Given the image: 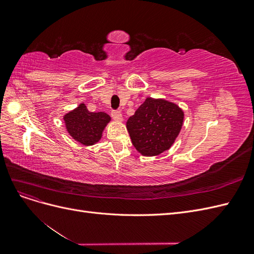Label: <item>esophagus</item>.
<instances>
[{"instance_id": "34e87169", "label": "esophagus", "mask_w": 254, "mask_h": 254, "mask_svg": "<svg viewBox=\"0 0 254 254\" xmlns=\"http://www.w3.org/2000/svg\"><path fill=\"white\" fill-rule=\"evenodd\" d=\"M111 115H112V119H113L114 121H117V122H122V121H123L122 113H121L120 111H112Z\"/></svg>"}]
</instances>
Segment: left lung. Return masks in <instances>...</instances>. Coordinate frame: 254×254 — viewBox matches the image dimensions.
<instances>
[{"mask_svg":"<svg viewBox=\"0 0 254 254\" xmlns=\"http://www.w3.org/2000/svg\"><path fill=\"white\" fill-rule=\"evenodd\" d=\"M184 112L164 98L147 97L126 123L130 139L142 156L153 157L170 149L183 126Z\"/></svg>","mask_w":254,"mask_h":254,"instance_id":"8db88e82","label":"left lung"}]
</instances>
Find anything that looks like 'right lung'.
Returning <instances> with one entry per match:
<instances>
[{"label":"right lung","mask_w":254,"mask_h":254,"mask_svg":"<svg viewBox=\"0 0 254 254\" xmlns=\"http://www.w3.org/2000/svg\"><path fill=\"white\" fill-rule=\"evenodd\" d=\"M66 131L75 141L84 145H94L102 139L111 118L106 112H90L84 103L64 115Z\"/></svg>","instance_id":"1"}]
</instances>
